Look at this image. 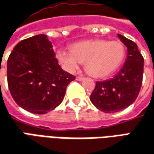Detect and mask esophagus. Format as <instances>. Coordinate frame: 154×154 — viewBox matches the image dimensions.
I'll use <instances>...</instances> for the list:
<instances>
[{"label": "esophagus", "instance_id": "obj_1", "mask_svg": "<svg viewBox=\"0 0 154 154\" xmlns=\"http://www.w3.org/2000/svg\"><path fill=\"white\" fill-rule=\"evenodd\" d=\"M76 79H77V81H82L83 79H84V77H81V76H77V77H76Z\"/></svg>", "mask_w": 154, "mask_h": 154}]
</instances>
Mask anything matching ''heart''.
<instances>
[{"instance_id":"b5f03b06","label":"heart","mask_w":154,"mask_h":154,"mask_svg":"<svg viewBox=\"0 0 154 154\" xmlns=\"http://www.w3.org/2000/svg\"><path fill=\"white\" fill-rule=\"evenodd\" d=\"M57 57L71 72H76L81 63L85 62L88 73L96 77H104L112 73L122 64L125 47L118 41L88 40L72 45L71 51L60 50Z\"/></svg>"}]
</instances>
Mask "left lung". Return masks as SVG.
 <instances>
[{
  "mask_svg": "<svg viewBox=\"0 0 154 154\" xmlns=\"http://www.w3.org/2000/svg\"><path fill=\"white\" fill-rule=\"evenodd\" d=\"M128 47L127 59L120 72L109 80L96 82L90 100L99 110L106 113L117 112L130 106L140 92L144 59L133 41L118 35Z\"/></svg>",
  "mask_w": 154,
  "mask_h": 154,
  "instance_id": "8db88e82",
  "label": "left lung"
}]
</instances>
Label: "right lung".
<instances>
[{
    "label": "right lung",
    "mask_w": 154,
    "mask_h": 154,
    "mask_svg": "<svg viewBox=\"0 0 154 154\" xmlns=\"http://www.w3.org/2000/svg\"><path fill=\"white\" fill-rule=\"evenodd\" d=\"M75 76L59 66L51 42L43 34L16 45L7 60V83L15 102L25 110L45 114L61 104Z\"/></svg>",
    "instance_id": "add662e5"
}]
</instances>
